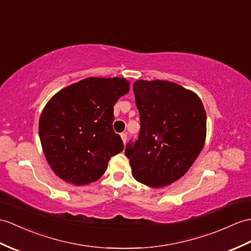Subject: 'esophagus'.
<instances>
[{
    "instance_id": "34e87169",
    "label": "esophagus",
    "mask_w": 251,
    "mask_h": 251,
    "mask_svg": "<svg viewBox=\"0 0 251 251\" xmlns=\"http://www.w3.org/2000/svg\"><path fill=\"white\" fill-rule=\"evenodd\" d=\"M121 138H122V140H123V142H124V143H126V140H127V135H126L125 132L121 133Z\"/></svg>"
}]
</instances>
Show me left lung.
I'll use <instances>...</instances> for the list:
<instances>
[{"instance_id":"8db88e82","label":"left lung","mask_w":251,"mask_h":251,"mask_svg":"<svg viewBox=\"0 0 251 251\" xmlns=\"http://www.w3.org/2000/svg\"><path fill=\"white\" fill-rule=\"evenodd\" d=\"M133 93L140 131L125 155L138 182L164 187L182 177L202 151L205 109L195 93L169 81L138 80Z\"/></svg>"}]
</instances>
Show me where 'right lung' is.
<instances>
[{
	"instance_id": "add662e5",
	"label": "right lung",
	"mask_w": 251,
	"mask_h": 251,
	"mask_svg": "<svg viewBox=\"0 0 251 251\" xmlns=\"http://www.w3.org/2000/svg\"><path fill=\"white\" fill-rule=\"evenodd\" d=\"M129 92L124 78H87L60 91L39 120V138L52 170L75 185L95 182L124 143L113 130V106Z\"/></svg>"
}]
</instances>
